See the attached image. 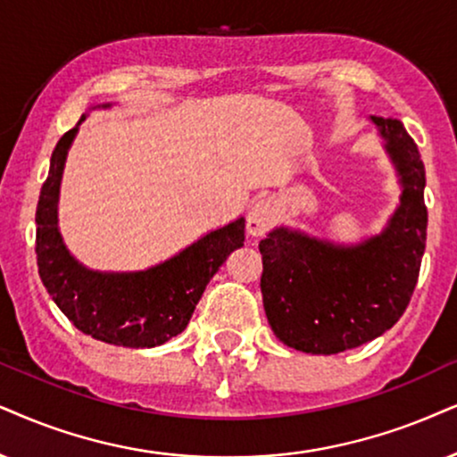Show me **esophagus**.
<instances>
[{"label": "esophagus", "instance_id": "34e87169", "mask_svg": "<svg viewBox=\"0 0 457 457\" xmlns=\"http://www.w3.org/2000/svg\"><path fill=\"white\" fill-rule=\"evenodd\" d=\"M276 204L274 200L270 198H263L255 202V204L251 206V211H248V217H246V229L251 236H263L268 229L271 228V223L276 221Z\"/></svg>", "mask_w": 457, "mask_h": 457}]
</instances>
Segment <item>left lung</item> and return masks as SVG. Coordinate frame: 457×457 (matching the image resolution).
I'll return each instance as SVG.
<instances>
[{"label":"left lung","mask_w":457,"mask_h":457,"mask_svg":"<svg viewBox=\"0 0 457 457\" xmlns=\"http://www.w3.org/2000/svg\"><path fill=\"white\" fill-rule=\"evenodd\" d=\"M371 122L401 195L379 234L342 245L278 225L259 242L263 310L276 337L308 354H337L395 327L413 295L426 248V170L405 126Z\"/></svg>","instance_id":"8db88e82"}]
</instances>
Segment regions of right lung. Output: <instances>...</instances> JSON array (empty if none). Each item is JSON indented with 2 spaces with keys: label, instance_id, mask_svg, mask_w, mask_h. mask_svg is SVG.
I'll use <instances>...</instances> for the list:
<instances>
[{
  "label": "right lung",
  "instance_id": "1",
  "mask_svg": "<svg viewBox=\"0 0 457 457\" xmlns=\"http://www.w3.org/2000/svg\"><path fill=\"white\" fill-rule=\"evenodd\" d=\"M96 107L109 109L112 103ZM84 120L86 113L56 143L48 179L39 194L36 212L39 278L52 302L82 333L124 348H155L187 327L209 280L229 253L245 245V217L200 236L177 255L147 270L86 268L71 255L59 229L62 170Z\"/></svg>",
  "mask_w": 457,
  "mask_h": 457
}]
</instances>
